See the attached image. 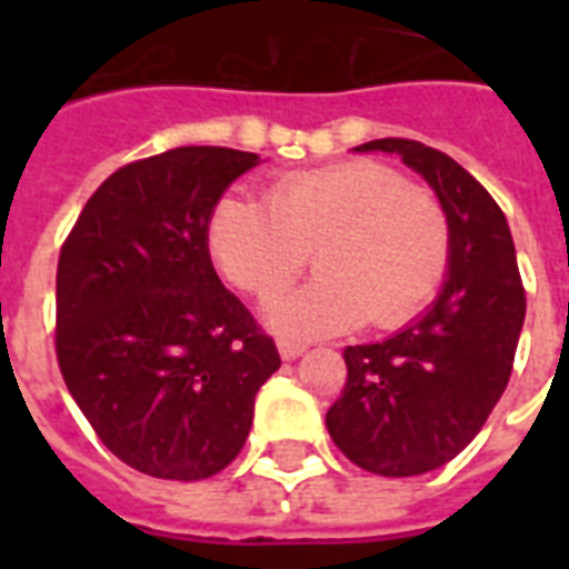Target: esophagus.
Segmentation results:
<instances>
[{
	"mask_svg": "<svg viewBox=\"0 0 569 569\" xmlns=\"http://www.w3.org/2000/svg\"><path fill=\"white\" fill-rule=\"evenodd\" d=\"M277 348H280V357H283V360H295V357H301L303 351H307V346L298 342V339H280Z\"/></svg>",
	"mask_w": 569,
	"mask_h": 569,
	"instance_id": "1",
	"label": "esophagus"
}]
</instances>
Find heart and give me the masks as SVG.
Instances as JSON below:
<instances>
[{"mask_svg": "<svg viewBox=\"0 0 569 569\" xmlns=\"http://www.w3.org/2000/svg\"><path fill=\"white\" fill-rule=\"evenodd\" d=\"M206 248L223 280L271 301L307 266L319 277L268 310L289 337L401 328L431 303L449 268L451 232L431 189L369 159L283 173L262 203L227 194L206 221Z\"/></svg>", "mask_w": 569, "mask_h": 569, "instance_id": "b5f03b06", "label": "heart"}]
</instances>
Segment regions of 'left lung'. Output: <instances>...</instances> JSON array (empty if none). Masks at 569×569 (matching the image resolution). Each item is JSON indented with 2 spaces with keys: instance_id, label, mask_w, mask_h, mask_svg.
Returning a JSON list of instances; mask_svg holds the SVG:
<instances>
[{
  "instance_id": "8db88e82",
  "label": "left lung",
  "mask_w": 569,
  "mask_h": 569,
  "mask_svg": "<svg viewBox=\"0 0 569 569\" xmlns=\"http://www.w3.org/2000/svg\"><path fill=\"white\" fill-rule=\"evenodd\" d=\"M355 150L398 153L437 191L451 232L449 280L431 310L396 337L342 351L348 378L328 410V431L366 472L422 476L467 449L502 398L526 289L505 212L451 156L410 138Z\"/></svg>"
}]
</instances>
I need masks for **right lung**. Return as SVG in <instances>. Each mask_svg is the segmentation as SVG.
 Returning <instances> with one entry per match:
<instances>
[{
	"label": "right lung",
	"mask_w": 569,
	"mask_h": 569,
	"mask_svg": "<svg viewBox=\"0 0 569 569\" xmlns=\"http://www.w3.org/2000/svg\"><path fill=\"white\" fill-rule=\"evenodd\" d=\"M259 162L177 147L111 173L61 244L56 355L102 446L153 478L200 481L248 440L274 339L223 289L206 221Z\"/></svg>",
	"instance_id": "add662e5"
}]
</instances>
